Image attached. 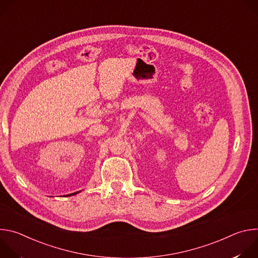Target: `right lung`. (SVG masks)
<instances>
[{
	"instance_id": "obj_1",
	"label": "right lung",
	"mask_w": 258,
	"mask_h": 258,
	"mask_svg": "<svg viewBox=\"0 0 258 258\" xmlns=\"http://www.w3.org/2000/svg\"><path fill=\"white\" fill-rule=\"evenodd\" d=\"M75 194H77V193H73V194H72V195H75ZM70 195H71V194H70Z\"/></svg>"
}]
</instances>
